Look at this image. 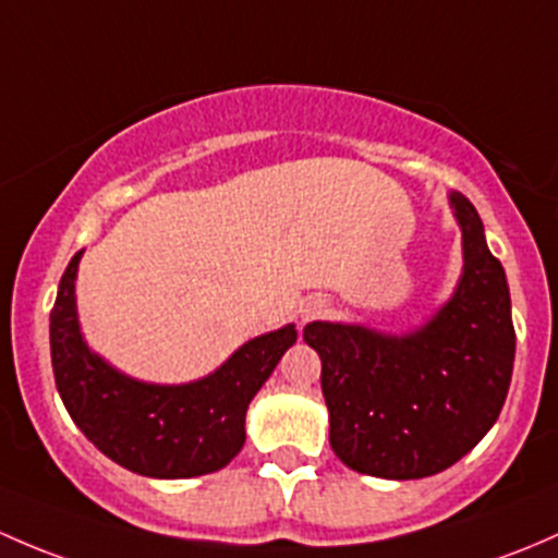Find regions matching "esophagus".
Returning <instances> with one entry per match:
<instances>
[{
  "label": "esophagus",
  "instance_id": "34e87169",
  "mask_svg": "<svg viewBox=\"0 0 558 558\" xmlns=\"http://www.w3.org/2000/svg\"><path fill=\"white\" fill-rule=\"evenodd\" d=\"M322 312H325V301H308L306 306L301 308V317L303 319H317Z\"/></svg>",
  "mask_w": 558,
  "mask_h": 558
}]
</instances>
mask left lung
<instances>
[{
  "label": "left lung",
  "instance_id": "8db88e82",
  "mask_svg": "<svg viewBox=\"0 0 558 558\" xmlns=\"http://www.w3.org/2000/svg\"><path fill=\"white\" fill-rule=\"evenodd\" d=\"M464 274L433 322L403 338L312 322L303 341L322 360L330 446L347 468L389 481L435 475L497 422L513 376L515 330L502 263L475 206L451 193Z\"/></svg>",
  "mask_w": 558,
  "mask_h": 558
}]
</instances>
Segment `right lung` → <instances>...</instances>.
Masks as SVG:
<instances>
[{
    "label": "right lung",
    "mask_w": 558,
    "mask_h": 558,
    "mask_svg": "<svg viewBox=\"0 0 558 558\" xmlns=\"http://www.w3.org/2000/svg\"><path fill=\"white\" fill-rule=\"evenodd\" d=\"M77 263L80 252L50 308V360L72 422L112 462L147 478H193L226 468L244 446L246 405L295 343V327L244 343L220 371L195 384H140L101 363L80 338Z\"/></svg>",
    "instance_id": "add662e5"
}]
</instances>
